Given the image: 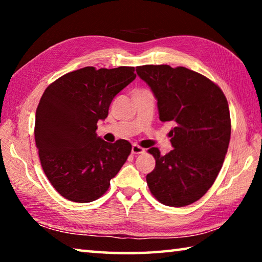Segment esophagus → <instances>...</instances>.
<instances>
[{"label": "esophagus", "instance_id": "1", "mask_svg": "<svg viewBox=\"0 0 262 262\" xmlns=\"http://www.w3.org/2000/svg\"><path fill=\"white\" fill-rule=\"evenodd\" d=\"M132 152L134 154V155L143 154V152H144V149L141 148L140 145H137V144H133V145H132Z\"/></svg>", "mask_w": 262, "mask_h": 262}]
</instances>
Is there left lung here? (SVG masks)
<instances>
[{
	"instance_id": "obj_1",
	"label": "left lung",
	"mask_w": 262,
	"mask_h": 262,
	"mask_svg": "<svg viewBox=\"0 0 262 262\" xmlns=\"http://www.w3.org/2000/svg\"><path fill=\"white\" fill-rule=\"evenodd\" d=\"M136 73L157 99L161 121H173V150L161 155L147 174L150 192L165 206L184 207L198 201L214 184L228 151L231 121L223 91L203 75L167 64L140 66Z\"/></svg>"
}]
</instances>
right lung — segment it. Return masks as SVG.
<instances>
[{
	"instance_id": "add662e5",
	"label": "right lung",
	"mask_w": 262,
	"mask_h": 262,
	"mask_svg": "<svg viewBox=\"0 0 262 262\" xmlns=\"http://www.w3.org/2000/svg\"><path fill=\"white\" fill-rule=\"evenodd\" d=\"M134 70L85 67L57 78L43 92L35 112V145L48 180L67 200H97L129 156V142L108 143L96 129L114 97L135 79Z\"/></svg>"
}]
</instances>
